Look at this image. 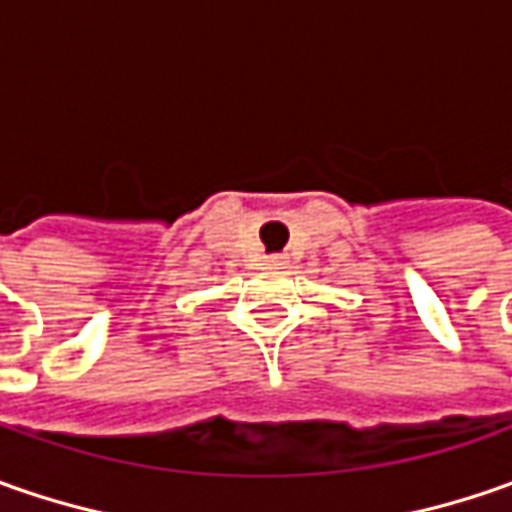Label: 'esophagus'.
<instances>
[{
    "label": "esophagus",
    "instance_id": "esophagus-1",
    "mask_svg": "<svg viewBox=\"0 0 512 512\" xmlns=\"http://www.w3.org/2000/svg\"><path fill=\"white\" fill-rule=\"evenodd\" d=\"M267 265H270V267L285 265V256H279V253H273V256H267Z\"/></svg>",
    "mask_w": 512,
    "mask_h": 512
}]
</instances>
